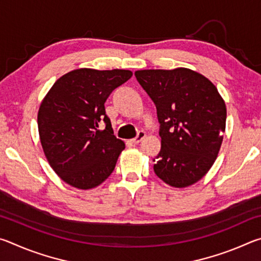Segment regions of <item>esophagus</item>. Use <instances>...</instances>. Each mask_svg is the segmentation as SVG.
Wrapping results in <instances>:
<instances>
[{
  "instance_id": "obj_1",
  "label": "esophagus",
  "mask_w": 261,
  "mask_h": 261,
  "mask_svg": "<svg viewBox=\"0 0 261 261\" xmlns=\"http://www.w3.org/2000/svg\"><path fill=\"white\" fill-rule=\"evenodd\" d=\"M145 136H146V134H145L144 131H139V132H138V135H137L136 138L131 139V141H132V143H134V144H139L140 141L145 138Z\"/></svg>"
}]
</instances>
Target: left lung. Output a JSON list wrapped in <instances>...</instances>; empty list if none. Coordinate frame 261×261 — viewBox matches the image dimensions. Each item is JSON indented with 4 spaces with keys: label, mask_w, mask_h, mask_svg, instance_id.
Wrapping results in <instances>:
<instances>
[{
    "label": "left lung",
    "mask_w": 261,
    "mask_h": 261,
    "mask_svg": "<svg viewBox=\"0 0 261 261\" xmlns=\"http://www.w3.org/2000/svg\"><path fill=\"white\" fill-rule=\"evenodd\" d=\"M137 81L156 106L161 149L154 173L174 188H187L207 174L218 158L227 108L218 88L187 68L138 70Z\"/></svg>",
    "instance_id": "left-lung-1"
}]
</instances>
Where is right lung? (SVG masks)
Listing matches in <instances>:
<instances>
[{
	"label": "right lung",
	"instance_id": "add662e5",
	"mask_svg": "<svg viewBox=\"0 0 261 261\" xmlns=\"http://www.w3.org/2000/svg\"><path fill=\"white\" fill-rule=\"evenodd\" d=\"M131 76L130 70H72L43 98L38 112L43 153L71 187L93 189L113 173L125 144L114 136L105 102ZM100 120L106 123L105 130H97Z\"/></svg>",
	"mask_w": 261,
	"mask_h": 261
}]
</instances>
